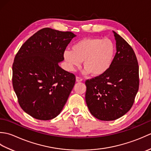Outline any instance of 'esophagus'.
Masks as SVG:
<instances>
[{
	"label": "esophagus",
	"mask_w": 151,
	"mask_h": 151,
	"mask_svg": "<svg viewBox=\"0 0 151 151\" xmlns=\"http://www.w3.org/2000/svg\"><path fill=\"white\" fill-rule=\"evenodd\" d=\"M83 81V79L81 78V77H79V76H76V81L77 82H82Z\"/></svg>",
	"instance_id": "34e87169"
}]
</instances>
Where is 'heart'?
Returning a JSON list of instances; mask_svg holds the SVG:
<instances>
[{"label":"heart","instance_id":"1","mask_svg":"<svg viewBox=\"0 0 151 151\" xmlns=\"http://www.w3.org/2000/svg\"><path fill=\"white\" fill-rule=\"evenodd\" d=\"M115 51V45L110 39L87 37L76 42L71 50H65L63 57L70 70L79 67L83 61L86 73L93 76H100L110 69Z\"/></svg>","mask_w":151,"mask_h":151}]
</instances>
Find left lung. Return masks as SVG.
I'll return each instance as SVG.
<instances>
[{"mask_svg":"<svg viewBox=\"0 0 151 151\" xmlns=\"http://www.w3.org/2000/svg\"><path fill=\"white\" fill-rule=\"evenodd\" d=\"M117 52L104 75L86 80V102L91 114L101 121H114L129 111L138 91L139 65L130 45L116 32Z\"/></svg>","mask_w":151,"mask_h":151,"instance_id":"1","label":"left lung"}]
</instances>
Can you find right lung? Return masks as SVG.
<instances>
[{"mask_svg":"<svg viewBox=\"0 0 151 151\" xmlns=\"http://www.w3.org/2000/svg\"><path fill=\"white\" fill-rule=\"evenodd\" d=\"M76 36L50 28L37 31L22 45L12 65V84L21 108L39 120L59 115L75 84L73 73L58 63Z\"/></svg>","mask_w":151,"mask_h":151,"instance_id":"right-lung-1","label":"right lung"}]
</instances>
